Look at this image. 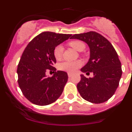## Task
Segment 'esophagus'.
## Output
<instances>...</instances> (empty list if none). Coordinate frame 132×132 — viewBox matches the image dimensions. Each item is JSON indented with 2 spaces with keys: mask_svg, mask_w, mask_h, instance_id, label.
Segmentation results:
<instances>
[{
  "mask_svg": "<svg viewBox=\"0 0 132 132\" xmlns=\"http://www.w3.org/2000/svg\"><path fill=\"white\" fill-rule=\"evenodd\" d=\"M68 77H71V76H72V74L70 73H68Z\"/></svg>",
  "mask_w": 132,
  "mask_h": 132,
  "instance_id": "34e87169",
  "label": "esophagus"
}]
</instances>
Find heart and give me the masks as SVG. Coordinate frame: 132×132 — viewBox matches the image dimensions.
Listing matches in <instances>:
<instances>
[{"label": "heart", "mask_w": 132, "mask_h": 132, "mask_svg": "<svg viewBox=\"0 0 132 132\" xmlns=\"http://www.w3.org/2000/svg\"><path fill=\"white\" fill-rule=\"evenodd\" d=\"M69 45L78 52L83 51L86 47L85 44L83 42L78 40L70 41L69 42ZM63 50V46L61 45H59L55 46L54 50V55L56 59L59 60L62 57ZM81 66H82V62L80 61H64L58 65V68L59 70L62 71L73 73L79 68Z\"/></svg>", "instance_id": "heart-1"}]
</instances>
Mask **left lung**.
Listing matches in <instances>:
<instances>
[{"instance_id": "left-lung-1", "label": "left lung", "mask_w": 132, "mask_h": 132, "mask_svg": "<svg viewBox=\"0 0 132 132\" xmlns=\"http://www.w3.org/2000/svg\"><path fill=\"white\" fill-rule=\"evenodd\" d=\"M71 39L84 41L90 49L89 59L81 71L93 72L94 77L87 78L81 75L77 84L80 94L93 103L106 102L116 91L121 77V64L116 51L105 38L94 31L74 34Z\"/></svg>"}]
</instances>
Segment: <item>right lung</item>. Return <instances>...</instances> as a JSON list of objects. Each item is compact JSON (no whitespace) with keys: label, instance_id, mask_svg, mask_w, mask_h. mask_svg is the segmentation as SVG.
Segmentation results:
<instances>
[{"label":"right lung","instance_id":"right-lung-1","mask_svg":"<svg viewBox=\"0 0 132 132\" xmlns=\"http://www.w3.org/2000/svg\"><path fill=\"white\" fill-rule=\"evenodd\" d=\"M71 36L44 32L36 36L25 48L17 68L18 82L25 98L34 104H51L62 94L68 77L65 71H55L54 50ZM47 71L55 73L52 77H46Z\"/></svg>","mask_w":132,"mask_h":132}]
</instances>
